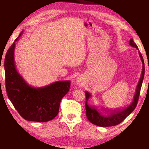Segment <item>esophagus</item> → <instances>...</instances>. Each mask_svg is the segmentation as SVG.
<instances>
[{
    "label": "esophagus",
    "instance_id": "1",
    "mask_svg": "<svg viewBox=\"0 0 149 149\" xmlns=\"http://www.w3.org/2000/svg\"><path fill=\"white\" fill-rule=\"evenodd\" d=\"M76 83L77 85H82L83 84H84V79H83L82 77H78L77 79H76Z\"/></svg>",
    "mask_w": 149,
    "mask_h": 149
}]
</instances>
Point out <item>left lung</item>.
Wrapping results in <instances>:
<instances>
[{"mask_svg":"<svg viewBox=\"0 0 149 149\" xmlns=\"http://www.w3.org/2000/svg\"><path fill=\"white\" fill-rule=\"evenodd\" d=\"M130 45L133 47H135L139 50L138 47L137 46L133 39H131L130 41ZM139 54L140 58L143 64V69L141 72V77L139 80L138 84L136 87V91L134 97H133V102L127 108H123L122 110H114L112 112H104L102 110L98 109L97 107H93L88 104V100L89 98L91 97V95L86 91L85 94V110H86V116L87 119L89 120L91 123L96 125L100 126V127H110V126H114L119 124L122 121L124 120L131 113H132L137 106L139 97L140 95V91L141 86H142L143 78L145 75V64L143 58L141 55V52L139 50Z\"/></svg>","mask_w":149,"mask_h":149,"instance_id":"left-lung-1","label":"left lung"}]
</instances>
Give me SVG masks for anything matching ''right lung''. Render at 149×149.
<instances>
[{
    "label": "right lung",
    "mask_w": 149,
    "mask_h": 149,
    "mask_svg": "<svg viewBox=\"0 0 149 149\" xmlns=\"http://www.w3.org/2000/svg\"><path fill=\"white\" fill-rule=\"evenodd\" d=\"M9 48L4 60L5 82L8 99L21 116L27 121L46 122L58 114L60 101L70 90V81H58L42 87L29 85L17 71L14 62L16 42Z\"/></svg>",
    "instance_id": "obj_1"
}]
</instances>
